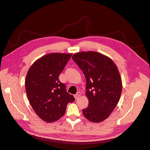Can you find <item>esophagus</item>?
I'll use <instances>...</instances> for the list:
<instances>
[{
	"mask_svg": "<svg viewBox=\"0 0 150 150\" xmlns=\"http://www.w3.org/2000/svg\"><path fill=\"white\" fill-rule=\"evenodd\" d=\"M80 95H81V93H80V92H78V93H76V94L74 96V97H75V98L76 99H78V98L80 96Z\"/></svg>",
	"mask_w": 150,
	"mask_h": 150,
	"instance_id": "obj_1",
	"label": "esophagus"
}]
</instances>
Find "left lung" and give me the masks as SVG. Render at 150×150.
Listing matches in <instances>:
<instances>
[{
	"label": "left lung",
	"instance_id": "8db88e82",
	"mask_svg": "<svg viewBox=\"0 0 150 150\" xmlns=\"http://www.w3.org/2000/svg\"><path fill=\"white\" fill-rule=\"evenodd\" d=\"M72 59L86 79L89 105L82 110L83 115L93 122L105 120L117 106L122 93V79L117 66L109 57L94 51L75 53Z\"/></svg>",
	"mask_w": 150,
	"mask_h": 150
}]
</instances>
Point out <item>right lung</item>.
Masks as SVG:
<instances>
[{
	"instance_id": "add662e5",
	"label": "right lung",
	"mask_w": 150,
	"mask_h": 150,
	"mask_svg": "<svg viewBox=\"0 0 150 150\" xmlns=\"http://www.w3.org/2000/svg\"><path fill=\"white\" fill-rule=\"evenodd\" d=\"M72 54L51 53L37 59L28 71L26 93L34 112L46 122L58 120L69 103L75 101L59 76Z\"/></svg>"
}]
</instances>
